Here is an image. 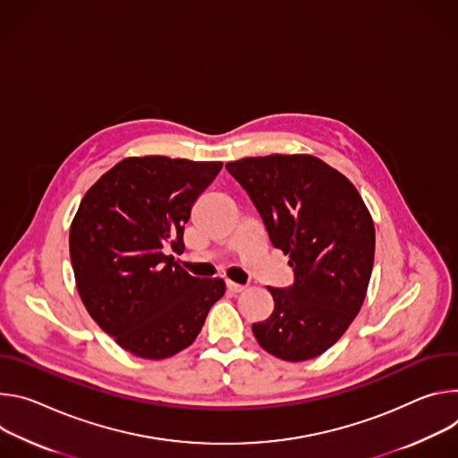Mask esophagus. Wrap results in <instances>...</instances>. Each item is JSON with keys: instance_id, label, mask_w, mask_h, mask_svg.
I'll return each mask as SVG.
<instances>
[{"instance_id": "esophagus-1", "label": "esophagus", "mask_w": 458, "mask_h": 458, "mask_svg": "<svg viewBox=\"0 0 458 458\" xmlns=\"http://www.w3.org/2000/svg\"><path fill=\"white\" fill-rule=\"evenodd\" d=\"M225 287L231 291V293H242L245 289V285L242 284H234V282H225Z\"/></svg>"}]
</instances>
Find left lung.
I'll return each instance as SVG.
<instances>
[{
  "instance_id": "1",
  "label": "left lung",
  "mask_w": 458,
  "mask_h": 458,
  "mask_svg": "<svg viewBox=\"0 0 458 458\" xmlns=\"http://www.w3.org/2000/svg\"><path fill=\"white\" fill-rule=\"evenodd\" d=\"M259 211L294 282L269 287L275 311L252 324L275 357L301 362L327 351L359 315L375 260V225L354 185L310 155L225 164Z\"/></svg>"
}]
</instances>
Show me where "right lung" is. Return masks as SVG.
<instances>
[{
	"label": "right lung",
	"mask_w": 458,
	"mask_h": 458,
	"mask_svg": "<svg viewBox=\"0 0 458 458\" xmlns=\"http://www.w3.org/2000/svg\"><path fill=\"white\" fill-rule=\"evenodd\" d=\"M222 162L125 158L83 196L69 247L78 293L89 315L140 359L160 360L189 347L213 303L220 278L183 271V229L198 196Z\"/></svg>",
	"instance_id": "obj_1"
}]
</instances>
